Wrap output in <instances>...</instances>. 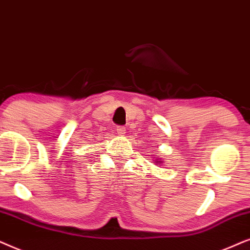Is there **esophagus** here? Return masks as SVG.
Returning <instances> with one entry per match:
<instances>
[{"label":"esophagus","mask_w":250,"mask_h":250,"mask_svg":"<svg viewBox=\"0 0 250 250\" xmlns=\"http://www.w3.org/2000/svg\"><path fill=\"white\" fill-rule=\"evenodd\" d=\"M116 132H118V135L120 136H125V128L123 127V125H118V127H116Z\"/></svg>","instance_id":"1"}]
</instances>
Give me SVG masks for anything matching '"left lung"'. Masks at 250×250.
I'll return each instance as SVG.
<instances>
[{
	"label": "left lung",
	"instance_id": "obj_1",
	"mask_svg": "<svg viewBox=\"0 0 250 250\" xmlns=\"http://www.w3.org/2000/svg\"><path fill=\"white\" fill-rule=\"evenodd\" d=\"M159 162H160V161H159Z\"/></svg>",
	"mask_w": 250,
	"mask_h": 250
}]
</instances>
